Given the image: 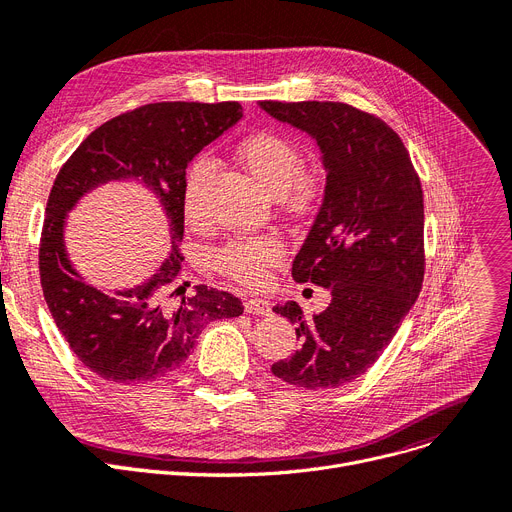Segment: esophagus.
I'll use <instances>...</instances> for the list:
<instances>
[{"instance_id": "1", "label": "esophagus", "mask_w": 512, "mask_h": 512, "mask_svg": "<svg viewBox=\"0 0 512 512\" xmlns=\"http://www.w3.org/2000/svg\"><path fill=\"white\" fill-rule=\"evenodd\" d=\"M245 309H247V313H253V315H270L272 305L265 299H249L245 303Z\"/></svg>"}]
</instances>
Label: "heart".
Here are the masks:
<instances>
[{
  "label": "heart",
  "mask_w": 512,
  "mask_h": 512,
  "mask_svg": "<svg viewBox=\"0 0 512 512\" xmlns=\"http://www.w3.org/2000/svg\"><path fill=\"white\" fill-rule=\"evenodd\" d=\"M238 159L267 193L280 195L288 207L307 209L317 197L319 182L313 174L301 170V149L278 132L251 134L238 147ZM213 172V161L199 157L186 174L182 191V211L186 222L197 228L203 222L199 191L203 180ZM284 259L282 240L272 234L234 238L213 253L215 270L245 284L261 286L267 280L270 267Z\"/></svg>",
  "instance_id": "obj_1"
}]
</instances>
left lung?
<instances>
[{
	"mask_svg": "<svg viewBox=\"0 0 512 512\" xmlns=\"http://www.w3.org/2000/svg\"><path fill=\"white\" fill-rule=\"evenodd\" d=\"M307 132L326 170L324 201L292 261V278L330 290L326 311L297 301L274 311L297 326L299 351L272 365L299 388H338L363 375L415 305L425 272L423 191L409 151L380 118L338 101H261Z\"/></svg>",
	"mask_w": 512,
	"mask_h": 512,
	"instance_id": "obj_1",
	"label": "left lung"
}]
</instances>
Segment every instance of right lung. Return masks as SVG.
Returning a JSON list of instances; mask_svg holds the SVG:
<instances>
[{
    "label": "right lung",
    "instance_id": "add662e5",
    "mask_svg": "<svg viewBox=\"0 0 512 512\" xmlns=\"http://www.w3.org/2000/svg\"><path fill=\"white\" fill-rule=\"evenodd\" d=\"M242 118L236 101L149 103L101 124L62 166L45 207L39 245L43 297L76 359L110 384L166 378L193 353L197 336L215 319L238 317L234 294L182 284V191L186 166ZM132 179L167 213L173 251L145 283L105 293L74 270L63 242L67 213L97 185Z\"/></svg>",
    "mask_w": 512,
    "mask_h": 512
}]
</instances>
